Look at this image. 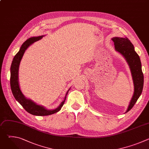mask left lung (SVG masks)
Masks as SVG:
<instances>
[{
  "mask_svg": "<svg viewBox=\"0 0 149 149\" xmlns=\"http://www.w3.org/2000/svg\"><path fill=\"white\" fill-rule=\"evenodd\" d=\"M111 39L114 43L116 51L121 54L128 63L134 84V94L125 111L126 113L133 108L143 91L144 76L141 70V63L139 55L128 38L114 37Z\"/></svg>",
  "mask_w": 149,
  "mask_h": 149,
  "instance_id": "8db88e82",
  "label": "left lung"
}]
</instances>
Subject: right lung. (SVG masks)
<instances>
[{
    "mask_svg": "<svg viewBox=\"0 0 149 149\" xmlns=\"http://www.w3.org/2000/svg\"><path fill=\"white\" fill-rule=\"evenodd\" d=\"M44 36H39L36 37H32L27 39L24 44L21 46L19 52L15 55L13 58V59L12 62V65L10 67V87L12 94L16 99V100L19 102V103L22 106L24 109L29 113L38 116H45L51 115L54 113L58 112L62 108L63 104L66 100L67 95L70 91V89L67 92L66 95L65 97L64 100H63L58 107L54 110H47L42 105H38L33 101L30 99L26 98L25 95L21 91L19 85V79H18V72L19 67L21 59L26 50V49L35 42H36L42 38Z\"/></svg>",
    "mask_w": 149,
    "mask_h": 149,
    "instance_id": "1",
    "label": "right lung"
}]
</instances>
